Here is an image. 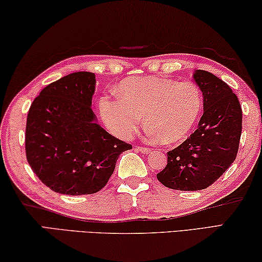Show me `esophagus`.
Segmentation results:
<instances>
[{"label": "esophagus", "instance_id": "obj_1", "mask_svg": "<svg viewBox=\"0 0 262 262\" xmlns=\"http://www.w3.org/2000/svg\"><path fill=\"white\" fill-rule=\"evenodd\" d=\"M135 149H136V150H138V151H141L142 154H148V152H150V149L147 148V147L136 146V147H135Z\"/></svg>", "mask_w": 262, "mask_h": 262}]
</instances>
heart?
<instances>
[{
    "instance_id": "heart-1",
    "label": "heart",
    "mask_w": 262,
    "mask_h": 262,
    "mask_svg": "<svg viewBox=\"0 0 262 262\" xmlns=\"http://www.w3.org/2000/svg\"><path fill=\"white\" fill-rule=\"evenodd\" d=\"M118 97L105 95L99 108L108 129L129 138L143 116L147 134L154 141L173 143L192 129L202 111L203 95L191 81L135 77L122 81Z\"/></svg>"
}]
</instances>
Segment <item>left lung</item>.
<instances>
[{
    "mask_svg": "<svg viewBox=\"0 0 262 262\" xmlns=\"http://www.w3.org/2000/svg\"><path fill=\"white\" fill-rule=\"evenodd\" d=\"M193 79L203 92L204 113L190 138L167 152L168 163L157 173V180L173 190L212 185L234 162L242 136V106L231 87L204 70H197Z\"/></svg>",
    "mask_w": 262,
    "mask_h": 262,
    "instance_id": "obj_1",
    "label": "left lung"
}]
</instances>
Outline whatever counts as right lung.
Returning <instances> with one entry per match:
<instances>
[{
    "instance_id": "right-lung-1",
    "label": "right lung",
    "mask_w": 262,
    "mask_h": 262,
    "mask_svg": "<svg viewBox=\"0 0 262 262\" xmlns=\"http://www.w3.org/2000/svg\"><path fill=\"white\" fill-rule=\"evenodd\" d=\"M94 86V73L68 74L44 87L29 110L27 160L41 183L55 192H98L108 182L120 154L132 149L97 123L91 108Z\"/></svg>"
}]
</instances>
